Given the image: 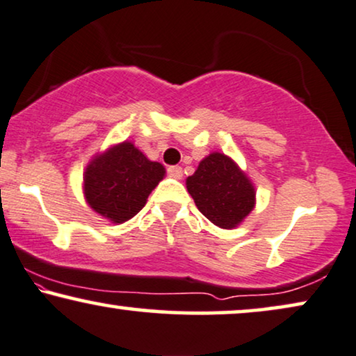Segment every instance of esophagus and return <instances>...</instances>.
I'll return each mask as SVG.
<instances>
[{
  "label": "esophagus",
  "mask_w": 356,
  "mask_h": 356,
  "mask_svg": "<svg viewBox=\"0 0 356 356\" xmlns=\"http://www.w3.org/2000/svg\"><path fill=\"white\" fill-rule=\"evenodd\" d=\"M168 172L172 179H177V181H181V179H182V168H181V165H170V168L168 169Z\"/></svg>",
  "instance_id": "obj_1"
}]
</instances>
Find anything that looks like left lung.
I'll list each match as a JSON object with an SVG mask.
<instances>
[{
	"instance_id": "8db88e82",
	"label": "left lung",
	"mask_w": 356,
	"mask_h": 356,
	"mask_svg": "<svg viewBox=\"0 0 356 356\" xmlns=\"http://www.w3.org/2000/svg\"><path fill=\"white\" fill-rule=\"evenodd\" d=\"M202 215L221 229H234L255 207V187L238 163L225 153H210L186 179Z\"/></svg>"
}]
</instances>
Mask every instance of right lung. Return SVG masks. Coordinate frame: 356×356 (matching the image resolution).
Here are the masks:
<instances>
[{
    "instance_id": "right-lung-1",
    "label": "right lung",
    "mask_w": 356,
    "mask_h": 356,
    "mask_svg": "<svg viewBox=\"0 0 356 356\" xmlns=\"http://www.w3.org/2000/svg\"><path fill=\"white\" fill-rule=\"evenodd\" d=\"M164 175L163 164L146 158L131 141H122L92 156L83 174V193L92 211L122 225L146 205Z\"/></svg>"
}]
</instances>
